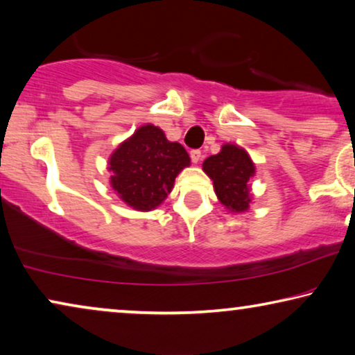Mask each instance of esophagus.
Returning <instances> with one entry per match:
<instances>
[{
    "label": "esophagus",
    "instance_id": "esophagus-1",
    "mask_svg": "<svg viewBox=\"0 0 355 355\" xmlns=\"http://www.w3.org/2000/svg\"><path fill=\"white\" fill-rule=\"evenodd\" d=\"M189 156H191V161H193L194 164H198L199 161H201V157H202L201 149H193V151L189 153Z\"/></svg>",
    "mask_w": 355,
    "mask_h": 355
}]
</instances>
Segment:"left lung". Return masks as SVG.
Wrapping results in <instances>:
<instances>
[{"label": "left lung", "mask_w": 355, "mask_h": 355, "mask_svg": "<svg viewBox=\"0 0 355 355\" xmlns=\"http://www.w3.org/2000/svg\"><path fill=\"white\" fill-rule=\"evenodd\" d=\"M204 172L212 178L220 202L232 212H244L249 207V180L254 175V164L244 149L223 144L222 151L207 157Z\"/></svg>", "instance_id": "obj_1"}]
</instances>
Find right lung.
<instances>
[{"label": "right lung", "mask_w": 355, "mask_h": 355, "mask_svg": "<svg viewBox=\"0 0 355 355\" xmlns=\"http://www.w3.org/2000/svg\"><path fill=\"white\" fill-rule=\"evenodd\" d=\"M187 166L189 156L182 144L168 141L161 128L144 125L111 156V184L128 206L151 211L167 198Z\"/></svg>", "instance_id": "1"}]
</instances>
